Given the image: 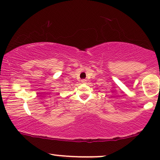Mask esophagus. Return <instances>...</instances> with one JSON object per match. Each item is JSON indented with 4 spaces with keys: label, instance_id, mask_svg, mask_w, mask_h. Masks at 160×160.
Masks as SVG:
<instances>
[{
    "label": "esophagus",
    "instance_id": "34e87169",
    "mask_svg": "<svg viewBox=\"0 0 160 160\" xmlns=\"http://www.w3.org/2000/svg\"><path fill=\"white\" fill-rule=\"evenodd\" d=\"M81 82H82V83H85L86 82V80H81Z\"/></svg>",
    "mask_w": 160,
    "mask_h": 160
}]
</instances>
